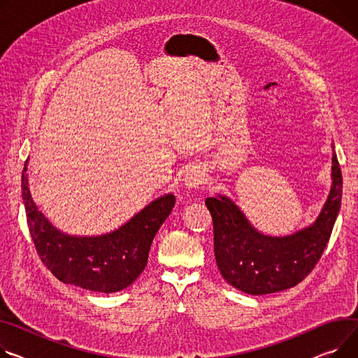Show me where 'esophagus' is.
I'll use <instances>...</instances> for the list:
<instances>
[{"label": "esophagus", "instance_id": "obj_1", "mask_svg": "<svg viewBox=\"0 0 358 358\" xmlns=\"http://www.w3.org/2000/svg\"><path fill=\"white\" fill-rule=\"evenodd\" d=\"M206 181V173L200 169V166H193L189 169L184 177H182V184L187 189H196Z\"/></svg>", "mask_w": 358, "mask_h": 358}]
</instances>
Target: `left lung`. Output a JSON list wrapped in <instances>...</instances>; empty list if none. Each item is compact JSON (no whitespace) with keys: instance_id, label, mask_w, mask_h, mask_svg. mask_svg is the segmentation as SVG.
Masks as SVG:
<instances>
[{"instance_id":"left-lung-1","label":"left lung","mask_w":358,"mask_h":358,"mask_svg":"<svg viewBox=\"0 0 358 358\" xmlns=\"http://www.w3.org/2000/svg\"><path fill=\"white\" fill-rule=\"evenodd\" d=\"M331 189L313 224L288 236H268L252 226L231 199H206L213 217L214 256L222 276L250 295L273 294L298 285L320 260L341 207L343 177L332 144Z\"/></svg>"}]
</instances>
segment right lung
<instances>
[{"instance_id": "right-lung-1", "label": "right lung", "mask_w": 358, "mask_h": 358, "mask_svg": "<svg viewBox=\"0 0 358 358\" xmlns=\"http://www.w3.org/2000/svg\"><path fill=\"white\" fill-rule=\"evenodd\" d=\"M21 177L29 230L43 264L62 282L87 291L112 294L128 288L145 269L154 237L176 204L165 194L136 213L125 224L99 236H71L56 229L37 208L27 178Z\"/></svg>"}]
</instances>
